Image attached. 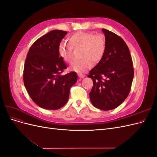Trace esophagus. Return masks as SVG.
I'll return each mask as SVG.
<instances>
[{"instance_id": "1", "label": "esophagus", "mask_w": 157, "mask_h": 157, "mask_svg": "<svg viewBox=\"0 0 157 157\" xmlns=\"http://www.w3.org/2000/svg\"><path fill=\"white\" fill-rule=\"evenodd\" d=\"M78 77H79V78H82L85 77V75H83V74H80V73H78Z\"/></svg>"}]
</instances>
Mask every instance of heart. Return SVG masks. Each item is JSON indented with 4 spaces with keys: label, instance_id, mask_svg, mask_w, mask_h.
Returning a JSON list of instances; mask_svg holds the SVG:
<instances>
[{
    "label": "heart",
    "instance_id": "b5f03b06",
    "mask_svg": "<svg viewBox=\"0 0 157 157\" xmlns=\"http://www.w3.org/2000/svg\"><path fill=\"white\" fill-rule=\"evenodd\" d=\"M69 44L61 42L58 46V53L65 61H72L73 48H80V58L71 65L70 69L77 73H83L90 69L93 63H98L105 54L106 39L102 34L94 35L92 33L77 31L69 37Z\"/></svg>",
    "mask_w": 157,
    "mask_h": 157
}]
</instances>
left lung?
I'll return each mask as SVG.
<instances>
[{"label":"left lung","instance_id":"obj_1","mask_svg":"<svg viewBox=\"0 0 157 157\" xmlns=\"http://www.w3.org/2000/svg\"><path fill=\"white\" fill-rule=\"evenodd\" d=\"M102 31L106 39V50L102 59L88 75L93 80L89 95L95 107L109 111L119 106L128 97L134 78V67L124 40L105 29Z\"/></svg>","mask_w":157,"mask_h":157}]
</instances>
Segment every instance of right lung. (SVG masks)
Returning a JSON list of instances; mask_svg holds the SVG:
<instances>
[{
    "label": "right lung",
    "instance_id": "obj_1",
    "mask_svg": "<svg viewBox=\"0 0 157 157\" xmlns=\"http://www.w3.org/2000/svg\"><path fill=\"white\" fill-rule=\"evenodd\" d=\"M67 32L53 30L38 39L29 48L23 69V82L32 100L39 107L56 110L67 102L77 75H61L67 66L58 46Z\"/></svg>",
    "mask_w": 157,
    "mask_h": 157
}]
</instances>
